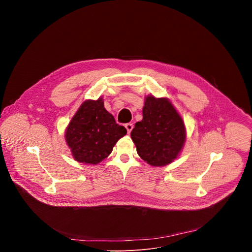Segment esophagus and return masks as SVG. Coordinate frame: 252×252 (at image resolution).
<instances>
[{"label": "esophagus", "mask_w": 252, "mask_h": 252, "mask_svg": "<svg viewBox=\"0 0 252 252\" xmlns=\"http://www.w3.org/2000/svg\"><path fill=\"white\" fill-rule=\"evenodd\" d=\"M126 130H127V132L129 133L130 131H131V129L133 128V125L132 124H126Z\"/></svg>", "instance_id": "34e87169"}]
</instances>
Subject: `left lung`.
Segmentation results:
<instances>
[{"mask_svg": "<svg viewBox=\"0 0 252 252\" xmlns=\"http://www.w3.org/2000/svg\"><path fill=\"white\" fill-rule=\"evenodd\" d=\"M142 120L130 136L138 156L153 166H164L181 154L186 141L185 123L169 99L148 95Z\"/></svg>", "mask_w": 252, "mask_h": 252, "instance_id": "1", "label": "left lung"}]
</instances>
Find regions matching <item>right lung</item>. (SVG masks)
<instances>
[{"instance_id": "add662e5", "label": "right lung", "mask_w": 252, "mask_h": 252, "mask_svg": "<svg viewBox=\"0 0 252 252\" xmlns=\"http://www.w3.org/2000/svg\"><path fill=\"white\" fill-rule=\"evenodd\" d=\"M126 134V127L116 123L99 97L82 103L69 122L64 137L77 161L97 164L111 155L117 141Z\"/></svg>"}]
</instances>
